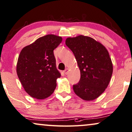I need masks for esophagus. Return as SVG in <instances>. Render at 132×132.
<instances>
[{
	"mask_svg": "<svg viewBox=\"0 0 132 132\" xmlns=\"http://www.w3.org/2000/svg\"><path fill=\"white\" fill-rule=\"evenodd\" d=\"M68 71H69V69H66L65 70H64V73L66 74V75H67V74H68Z\"/></svg>",
	"mask_w": 132,
	"mask_h": 132,
	"instance_id": "esophagus-1",
	"label": "esophagus"
}]
</instances>
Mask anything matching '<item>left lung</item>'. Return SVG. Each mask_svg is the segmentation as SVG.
Instances as JSON below:
<instances>
[{"instance_id":"obj_1","label":"left lung","mask_w":132,"mask_h":132,"mask_svg":"<svg viewBox=\"0 0 132 132\" xmlns=\"http://www.w3.org/2000/svg\"><path fill=\"white\" fill-rule=\"evenodd\" d=\"M66 45L73 52L80 70V80L73 85L74 92L84 101L97 99L105 92L112 75V63L107 49L84 35L68 38Z\"/></svg>"}]
</instances>
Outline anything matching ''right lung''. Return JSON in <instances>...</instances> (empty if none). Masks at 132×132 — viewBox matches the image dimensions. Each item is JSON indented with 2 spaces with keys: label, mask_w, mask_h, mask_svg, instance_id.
<instances>
[{
  "label": "right lung",
  "mask_w": 132,
  "mask_h": 132,
  "mask_svg": "<svg viewBox=\"0 0 132 132\" xmlns=\"http://www.w3.org/2000/svg\"><path fill=\"white\" fill-rule=\"evenodd\" d=\"M62 41L61 36L47 35L24 47L20 52L16 73L24 90L31 97L44 99L53 93L57 79L61 77L53 51Z\"/></svg>",
  "instance_id": "right-lung-1"
}]
</instances>
